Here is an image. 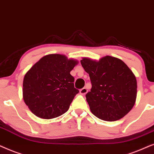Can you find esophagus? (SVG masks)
Instances as JSON below:
<instances>
[{
  "mask_svg": "<svg viewBox=\"0 0 154 154\" xmlns=\"http://www.w3.org/2000/svg\"><path fill=\"white\" fill-rule=\"evenodd\" d=\"M87 91H88V90L87 88H85V87H84L82 89L79 90V93H80V94H82V95H85V94L87 93Z\"/></svg>",
  "mask_w": 154,
  "mask_h": 154,
  "instance_id": "34e87169",
  "label": "esophagus"
}]
</instances>
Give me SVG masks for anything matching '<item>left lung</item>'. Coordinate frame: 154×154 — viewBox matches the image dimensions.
I'll return each instance as SVG.
<instances>
[{
    "instance_id": "8db88e82",
    "label": "left lung",
    "mask_w": 154,
    "mask_h": 154,
    "mask_svg": "<svg viewBox=\"0 0 154 154\" xmlns=\"http://www.w3.org/2000/svg\"><path fill=\"white\" fill-rule=\"evenodd\" d=\"M81 64L89 75L92 87L86 94L90 110L106 121H116L132 110L137 98L134 73L120 59L110 56L98 61L83 58Z\"/></svg>"
}]
</instances>
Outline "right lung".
Returning a JSON list of instances; mask_svg holds the SVG:
<instances>
[{"label": "right lung", "instance_id": "add662e5", "mask_svg": "<svg viewBox=\"0 0 154 154\" xmlns=\"http://www.w3.org/2000/svg\"><path fill=\"white\" fill-rule=\"evenodd\" d=\"M78 61L64 55H46L25 74L23 99L36 116L52 119L64 114L79 90L74 87L70 71Z\"/></svg>", "mask_w": 154, "mask_h": 154}]
</instances>
